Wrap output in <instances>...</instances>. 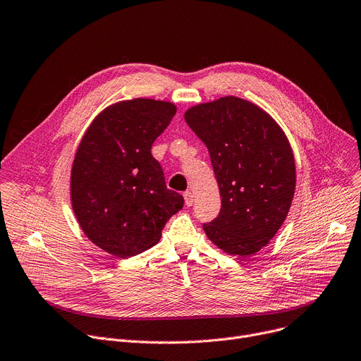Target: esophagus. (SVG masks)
Masks as SVG:
<instances>
[{
	"label": "esophagus",
	"mask_w": 361,
	"mask_h": 361,
	"mask_svg": "<svg viewBox=\"0 0 361 361\" xmlns=\"http://www.w3.org/2000/svg\"><path fill=\"white\" fill-rule=\"evenodd\" d=\"M183 197H185L186 207H192V205H193V193L189 192V190H186V192L183 193Z\"/></svg>",
	"instance_id": "obj_1"
}]
</instances>
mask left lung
<instances>
[{
  "mask_svg": "<svg viewBox=\"0 0 361 361\" xmlns=\"http://www.w3.org/2000/svg\"><path fill=\"white\" fill-rule=\"evenodd\" d=\"M185 120L207 145L221 211L207 237L219 250L250 257L279 231L295 195L296 168L282 127L259 105L223 97L193 105Z\"/></svg>",
  "mask_w": 361,
  "mask_h": 361,
  "instance_id": "left-lung-1",
  "label": "left lung"
}]
</instances>
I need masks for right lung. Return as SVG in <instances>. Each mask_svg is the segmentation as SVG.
I'll use <instances>...</instances> for the list:
<instances>
[{
	"label": "right lung",
	"instance_id": "right-lung-1",
	"mask_svg": "<svg viewBox=\"0 0 361 361\" xmlns=\"http://www.w3.org/2000/svg\"><path fill=\"white\" fill-rule=\"evenodd\" d=\"M175 114L169 101L123 99L101 111L78 146L69 185L73 214L90 241L116 257L157 244L166 221L183 207L152 156Z\"/></svg>",
	"mask_w": 361,
	"mask_h": 361
}]
</instances>
